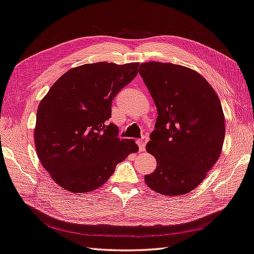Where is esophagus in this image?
I'll return each mask as SVG.
<instances>
[{
	"label": "esophagus",
	"mask_w": 254,
	"mask_h": 254,
	"mask_svg": "<svg viewBox=\"0 0 254 254\" xmlns=\"http://www.w3.org/2000/svg\"><path fill=\"white\" fill-rule=\"evenodd\" d=\"M147 142V138L146 136H143L142 138H140V140L137 141V144H138V148H140V151L143 152L145 151V144Z\"/></svg>",
	"instance_id": "obj_1"
}]
</instances>
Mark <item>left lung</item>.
<instances>
[{
    "label": "left lung",
    "instance_id": "1",
    "mask_svg": "<svg viewBox=\"0 0 254 254\" xmlns=\"http://www.w3.org/2000/svg\"><path fill=\"white\" fill-rule=\"evenodd\" d=\"M138 72L158 114L146 144L157 165L144 181L160 195H185L220 157L226 133L220 100L199 72L185 66L148 62Z\"/></svg>",
    "mask_w": 254,
    "mask_h": 254
}]
</instances>
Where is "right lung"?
Wrapping results in <instances>:
<instances>
[{
	"label": "right lung",
	"mask_w": 254,
	"mask_h": 254,
	"mask_svg": "<svg viewBox=\"0 0 254 254\" xmlns=\"http://www.w3.org/2000/svg\"><path fill=\"white\" fill-rule=\"evenodd\" d=\"M138 63L84 64L55 82L39 102L34 130L43 167L64 190H98L118 163L138 151L108 123L116 94L137 74Z\"/></svg>",
	"instance_id": "right-lung-1"
}]
</instances>
